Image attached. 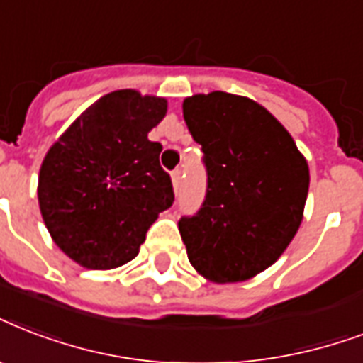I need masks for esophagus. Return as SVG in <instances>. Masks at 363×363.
I'll return each instance as SVG.
<instances>
[{
  "label": "esophagus",
  "mask_w": 363,
  "mask_h": 363,
  "mask_svg": "<svg viewBox=\"0 0 363 363\" xmlns=\"http://www.w3.org/2000/svg\"><path fill=\"white\" fill-rule=\"evenodd\" d=\"M181 179H182V171L181 169H175L173 173H171V181H173V188H179V184H181Z\"/></svg>",
  "instance_id": "1"
}]
</instances>
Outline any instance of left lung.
<instances>
[{
  "instance_id": "8db88e82",
  "label": "left lung",
  "mask_w": 363,
  "mask_h": 363,
  "mask_svg": "<svg viewBox=\"0 0 363 363\" xmlns=\"http://www.w3.org/2000/svg\"><path fill=\"white\" fill-rule=\"evenodd\" d=\"M182 116L207 169L200 211L179 220L188 261L215 284L245 281L278 261L297 234L308 163L286 127L247 96L192 95Z\"/></svg>"
}]
</instances>
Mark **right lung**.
I'll use <instances>...</instances> for the list:
<instances>
[{
    "instance_id": "add662e5",
    "label": "right lung",
    "mask_w": 363,
    "mask_h": 363,
    "mask_svg": "<svg viewBox=\"0 0 363 363\" xmlns=\"http://www.w3.org/2000/svg\"><path fill=\"white\" fill-rule=\"evenodd\" d=\"M167 114L162 96L135 89L93 102L43 157L40 211L52 242L72 261L110 270L138 255L157 215L173 206L162 145L148 133Z\"/></svg>"
}]
</instances>
